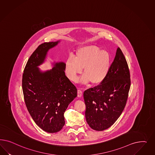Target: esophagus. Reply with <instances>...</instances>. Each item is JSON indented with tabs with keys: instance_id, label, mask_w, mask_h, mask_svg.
I'll use <instances>...</instances> for the list:
<instances>
[{
	"instance_id": "1",
	"label": "esophagus",
	"mask_w": 155,
	"mask_h": 155,
	"mask_svg": "<svg viewBox=\"0 0 155 155\" xmlns=\"http://www.w3.org/2000/svg\"><path fill=\"white\" fill-rule=\"evenodd\" d=\"M77 94H78V97H81L82 95V91L81 90V89H78L77 91Z\"/></svg>"
}]
</instances>
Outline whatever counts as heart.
<instances>
[{
  "instance_id": "obj_1",
  "label": "heart",
  "mask_w": 155,
  "mask_h": 155,
  "mask_svg": "<svg viewBox=\"0 0 155 155\" xmlns=\"http://www.w3.org/2000/svg\"><path fill=\"white\" fill-rule=\"evenodd\" d=\"M110 61V55L106 51L101 50L95 45H86L79 48L75 57H68L65 63V70L68 77L75 81L84 68V74L81 81L84 84L91 81L93 84H98L108 74Z\"/></svg>"
}]
</instances>
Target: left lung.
I'll return each instance as SVG.
<instances>
[{
	"label": "left lung",
	"mask_w": 155,
	"mask_h": 155,
	"mask_svg": "<svg viewBox=\"0 0 155 155\" xmlns=\"http://www.w3.org/2000/svg\"><path fill=\"white\" fill-rule=\"evenodd\" d=\"M130 86L127 61L121 49L117 48L106 78L101 84L86 90L84 93L85 117L90 127L101 131L117 121L126 104Z\"/></svg>",
	"instance_id": "8db88e82"
}]
</instances>
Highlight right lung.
<instances>
[{"label": "right lung", "instance_id": "add662e5", "mask_svg": "<svg viewBox=\"0 0 155 155\" xmlns=\"http://www.w3.org/2000/svg\"><path fill=\"white\" fill-rule=\"evenodd\" d=\"M60 42L40 45L28 59L22 79L28 112L38 126L49 133L60 131L64 127V113L77 96L75 86L65 75L64 62H54L52 69L44 71L38 68L44 62L49 50Z\"/></svg>", "mask_w": 155, "mask_h": 155}]
</instances>
